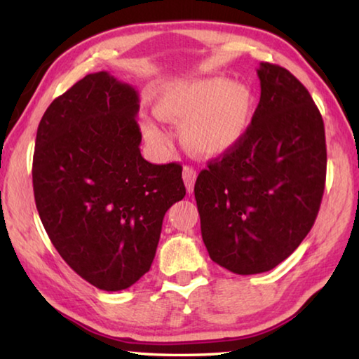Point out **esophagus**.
Returning <instances> with one entry per match:
<instances>
[{
    "label": "esophagus",
    "instance_id": "34e87169",
    "mask_svg": "<svg viewBox=\"0 0 359 359\" xmlns=\"http://www.w3.org/2000/svg\"><path fill=\"white\" fill-rule=\"evenodd\" d=\"M182 177H184L187 191L191 193L194 188V182H196V171L191 166H184V172H182Z\"/></svg>",
    "mask_w": 359,
    "mask_h": 359
}]
</instances>
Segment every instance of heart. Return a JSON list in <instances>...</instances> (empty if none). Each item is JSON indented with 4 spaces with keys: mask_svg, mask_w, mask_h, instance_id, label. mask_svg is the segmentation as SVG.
Instances as JSON below:
<instances>
[{
    "mask_svg": "<svg viewBox=\"0 0 359 359\" xmlns=\"http://www.w3.org/2000/svg\"><path fill=\"white\" fill-rule=\"evenodd\" d=\"M154 111L160 120L180 126L185 149L209 158L226 154L244 137L252 120L253 96L241 82L198 79L163 92ZM142 133L151 147L169 149L166 131L151 118H142Z\"/></svg>",
    "mask_w": 359,
    "mask_h": 359,
    "instance_id": "heart-1",
    "label": "heart"
}]
</instances>
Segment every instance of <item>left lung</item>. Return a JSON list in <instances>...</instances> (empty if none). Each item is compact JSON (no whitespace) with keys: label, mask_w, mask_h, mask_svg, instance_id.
I'll return each instance as SVG.
<instances>
[{"label":"left lung","mask_w":359,"mask_h":359,"mask_svg":"<svg viewBox=\"0 0 359 359\" xmlns=\"http://www.w3.org/2000/svg\"><path fill=\"white\" fill-rule=\"evenodd\" d=\"M261 96L244 137L194 184L209 257L239 276L274 269L317 218L326 179L325 125L282 66L259 63Z\"/></svg>","instance_id":"obj_1"}]
</instances>
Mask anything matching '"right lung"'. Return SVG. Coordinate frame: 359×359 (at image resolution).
Listing matches in <instances>:
<instances>
[{"instance_id":"1","label":"right lung","mask_w":359,"mask_h":359,"mask_svg":"<svg viewBox=\"0 0 359 359\" xmlns=\"http://www.w3.org/2000/svg\"><path fill=\"white\" fill-rule=\"evenodd\" d=\"M137 112L136 88L100 71L53 100L36 135L41 222L71 269L104 291L149 272L163 218L185 196L180 165L142 158Z\"/></svg>"}]
</instances>
